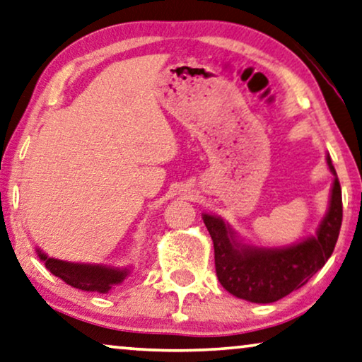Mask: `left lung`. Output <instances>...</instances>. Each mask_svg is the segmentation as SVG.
Masks as SVG:
<instances>
[{"label":"left lung","instance_id":"left-lung-1","mask_svg":"<svg viewBox=\"0 0 362 362\" xmlns=\"http://www.w3.org/2000/svg\"><path fill=\"white\" fill-rule=\"evenodd\" d=\"M333 179L330 206L317 234L283 249L242 244L229 224L213 214H203L214 245V265L219 283L239 299L257 304L283 299L304 286L332 257L343 219L341 187L327 156Z\"/></svg>","mask_w":362,"mask_h":362}]
</instances>
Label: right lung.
Instances as JSON below:
<instances>
[{
  "label": "right lung",
  "instance_id": "add662e5",
  "mask_svg": "<svg viewBox=\"0 0 362 362\" xmlns=\"http://www.w3.org/2000/svg\"><path fill=\"white\" fill-rule=\"evenodd\" d=\"M42 262H45L47 269L55 276L62 278L64 283L81 291L105 294L115 284L123 283L129 274L128 268H113L107 265H93V263H71L50 258L37 249Z\"/></svg>",
  "mask_w": 362,
  "mask_h": 362
}]
</instances>
